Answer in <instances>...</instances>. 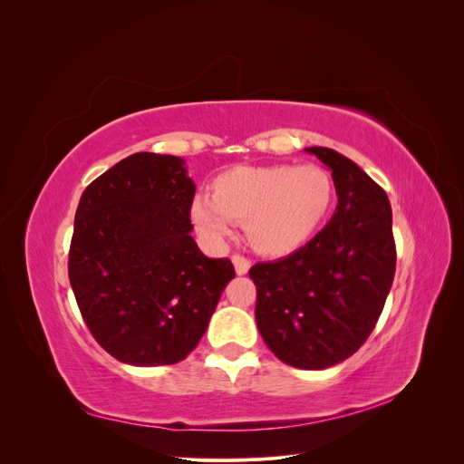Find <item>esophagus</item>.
Returning <instances> with one entry per match:
<instances>
[{
	"mask_svg": "<svg viewBox=\"0 0 464 464\" xmlns=\"http://www.w3.org/2000/svg\"><path fill=\"white\" fill-rule=\"evenodd\" d=\"M232 263H234V269L237 275H246L249 271V259H246L244 256H232Z\"/></svg>",
	"mask_w": 464,
	"mask_h": 464,
	"instance_id": "34e87169",
	"label": "esophagus"
}]
</instances>
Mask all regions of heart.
<instances>
[{
	"instance_id": "b5f03b06",
	"label": "heart",
	"mask_w": 464,
	"mask_h": 464,
	"mask_svg": "<svg viewBox=\"0 0 464 464\" xmlns=\"http://www.w3.org/2000/svg\"><path fill=\"white\" fill-rule=\"evenodd\" d=\"M334 195L331 172L317 164L236 166L213 179L210 195H195L189 218L217 246L232 236V222H244L259 254L283 257L312 240Z\"/></svg>"
}]
</instances>
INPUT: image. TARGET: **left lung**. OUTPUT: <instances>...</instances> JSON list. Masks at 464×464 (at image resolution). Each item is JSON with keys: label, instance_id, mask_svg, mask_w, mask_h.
Returning a JSON list of instances; mask_svg holds the SVG:
<instances>
[{"label": "left lung", "instance_id": "8db88e82", "mask_svg": "<svg viewBox=\"0 0 464 464\" xmlns=\"http://www.w3.org/2000/svg\"><path fill=\"white\" fill-rule=\"evenodd\" d=\"M307 152L334 179V215L288 257L249 269L265 344L288 366L325 370L366 343L383 312L397 265L387 193L350 159L327 147Z\"/></svg>", "mask_w": 464, "mask_h": 464}]
</instances>
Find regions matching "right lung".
<instances>
[{"label": "right lung", "mask_w": 464, "mask_h": 464, "mask_svg": "<svg viewBox=\"0 0 464 464\" xmlns=\"http://www.w3.org/2000/svg\"><path fill=\"white\" fill-rule=\"evenodd\" d=\"M193 195L186 162L154 152L120 160L81 195L69 283L96 343L130 366L184 360L236 275L195 244Z\"/></svg>", "instance_id": "add662e5"}]
</instances>
